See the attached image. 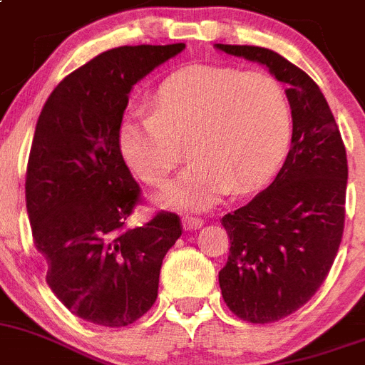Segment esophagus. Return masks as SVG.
Masks as SVG:
<instances>
[{
  "label": "esophagus",
  "instance_id": "34e87169",
  "mask_svg": "<svg viewBox=\"0 0 365 365\" xmlns=\"http://www.w3.org/2000/svg\"><path fill=\"white\" fill-rule=\"evenodd\" d=\"M182 226L183 230L191 231V230H200L202 226H204V220L198 217H191V215H185V217L182 218Z\"/></svg>",
  "mask_w": 365,
  "mask_h": 365
}]
</instances>
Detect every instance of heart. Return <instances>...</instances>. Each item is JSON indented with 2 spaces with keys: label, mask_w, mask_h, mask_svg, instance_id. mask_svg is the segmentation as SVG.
I'll use <instances>...</instances> for the list:
<instances>
[{
  "label": "heart",
  "mask_w": 365,
  "mask_h": 365,
  "mask_svg": "<svg viewBox=\"0 0 365 365\" xmlns=\"http://www.w3.org/2000/svg\"><path fill=\"white\" fill-rule=\"evenodd\" d=\"M292 138V108L272 73L222 66H189L158 88L150 112H134L119 128V148L148 185L169 178L183 158L192 160L160 202L207 209L233 189L248 192L281 163Z\"/></svg>",
  "instance_id": "b5f03b06"
}]
</instances>
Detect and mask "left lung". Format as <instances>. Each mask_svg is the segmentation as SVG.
I'll return each mask as SVG.
<instances>
[{"instance_id":"8db88e82","label":"left lung","mask_w":365,"mask_h":365,"mask_svg":"<svg viewBox=\"0 0 365 365\" xmlns=\"http://www.w3.org/2000/svg\"><path fill=\"white\" fill-rule=\"evenodd\" d=\"M227 55L259 62L287 84L292 145L264 191L222 217L230 255L218 272L222 297L250 323L283 319L318 292L340 248L345 220L347 156L318 84L264 47L226 46Z\"/></svg>"}]
</instances>
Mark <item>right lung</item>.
Masks as SVG:
<instances>
[{
  "instance_id": "right-lung-1",
  "label": "right lung",
  "mask_w": 365,
  "mask_h": 365,
  "mask_svg": "<svg viewBox=\"0 0 365 365\" xmlns=\"http://www.w3.org/2000/svg\"><path fill=\"white\" fill-rule=\"evenodd\" d=\"M185 49L123 46L69 73L42 108L31 145L25 202L46 281L73 314L125 327L154 305L163 257L182 235L160 211L130 230L139 185L119 148L135 82Z\"/></svg>"
}]
</instances>
